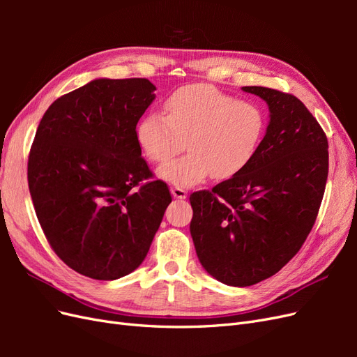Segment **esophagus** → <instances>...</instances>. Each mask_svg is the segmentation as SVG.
<instances>
[{
	"label": "esophagus",
	"mask_w": 357,
	"mask_h": 357,
	"mask_svg": "<svg viewBox=\"0 0 357 357\" xmlns=\"http://www.w3.org/2000/svg\"><path fill=\"white\" fill-rule=\"evenodd\" d=\"M171 195L177 199H185L188 197V193L181 188H171Z\"/></svg>",
	"instance_id": "esophagus-1"
}]
</instances>
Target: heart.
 Wrapping results in <instances>:
<instances>
[{"mask_svg": "<svg viewBox=\"0 0 357 357\" xmlns=\"http://www.w3.org/2000/svg\"><path fill=\"white\" fill-rule=\"evenodd\" d=\"M266 132V114L253 101L236 100L211 84H189L172 92L164 114L150 112L135 126L137 146L153 164H164L183 147L189 153L158 169L178 188L214 177L229 180L252 164Z\"/></svg>", "mask_w": 357, "mask_h": 357, "instance_id": "1", "label": "heart"}]
</instances>
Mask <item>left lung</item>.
Returning <instances> with one entry per match:
<instances>
[{
	"label": "left lung",
	"instance_id": "obj_1",
	"mask_svg": "<svg viewBox=\"0 0 357 357\" xmlns=\"http://www.w3.org/2000/svg\"><path fill=\"white\" fill-rule=\"evenodd\" d=\"M268 104L252 164L211 190L193 192L190 235L202 268L245 287L278 273L307 240L325 193L328 138L296 96L244 86Z\"/></svg>",
	"mask_w": 357,
	"mask_h": 357
}]
</instances>
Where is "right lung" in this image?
<instances>
[{"mask_svg": "<svg viewBox=\"0 0 357 357\" xmlns=\"http://www.w3.org/2000/svg\"><path fill=\"white\" fill-rule=\"evenodd\" d=\"M155 91L147 79H95L58 98L37 128L28 159L32 204L53 250L82 275L131 274L171 202L165 183L149 180L135 139Z\"/></svg>", "mask_w": 357, "mask_h": 357, "instance_id": "right-lung-1", "label": "right lung"}]
</instances>
